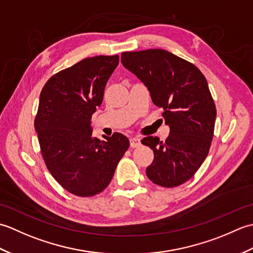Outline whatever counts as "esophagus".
I'll list each match as a JSON object with an SVG mask.
<instances>
[{"instance_id": "34e87169", "label": "esophagus", "mask_w": 253, "mask_h": 253, "mask_svg": "<svg viewBox=\"0 0 253 253\" xmlns=\"http://www.w3.org/2000/svg\"><path fill=\"white\" fill-rule=\"evenodd\" d=\"M130 147L131 148H139L141 146V141H140V139L139 138H136V137H133V138H130Z\"/></svg>"}]
</instances>
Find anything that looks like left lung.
<instances>
[{
    "label": "left lung",
    "mask_w": 253,
    "mask_h": 253,
    "mask_svg": "<svg viewBox=\"0 0 253 253\" xmlns=\"http://www.w3.org/2000/svg\"><path fill=\"white\" fill-rule=\"evenodd\" d=\"M122 63L148 88L169 126L165 141L153 136L141 140L154 152L148 178L168 188L184 184L208 157L213 139L216 107L206 77L193 64L161 49L124 52Z\"/></svg>",
    "instance_id": "obj_1"
}]
</instances>
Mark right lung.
<instances>
[{"mask_svg":"<svg viewBox=\"0 0 253 253\" xmlns=\"http://www.w3.org/2000/svg\"><path fill=\"white\" fill-rule=\"evenodd\" d=\"M120 56L88 57L58 72L40 93L35 128L47 169L64 189L92 197L109 186L129 140L120 132L99 140L91 117Z\"/></svg>","mask_w":253,"mask_h":253,"instance_id":"obj_1","label":"right lung"}]
</instances>
